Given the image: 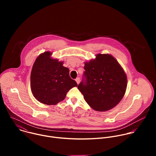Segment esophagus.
Segmentation results:
<instances>
[{
	"instance_id": "obj_1",
	"label": "esophagus",
	"mask_w": 156,
	"mask_h": 156,
	"mask_svg": "<svg viewBox=\"0 0 156 156\" xmlns=\"http://www.w3.org/2000/svg\"><path fill=\"white\" fill-rule=\"evenodd\" d=\"M75 81H76L77 84H79V83H80V78H76V80H75Z\"/></svg>"
}]
</instances>
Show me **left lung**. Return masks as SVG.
<instances>
[{"label": "left lung", "mask_w": 156, "mask_h": 156, "mask_svg": "<svg viewBox=\"0 0 156 156\" xmlns=\"http://www.w3.org/2000/svg\"><path fill=\"white\" fill-rule=\"evenodd\" d=\"M84 76L78 89L86 102L96 111L104 112L116 106L126 91V73L117 60L109 54H97L85 62Z\"/></svg>", "instance_id": "obj_1"}]
</instances>
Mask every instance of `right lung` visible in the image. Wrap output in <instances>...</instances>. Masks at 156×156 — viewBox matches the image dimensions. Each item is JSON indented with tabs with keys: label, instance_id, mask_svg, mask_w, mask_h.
I'll return each mask as SVG.
<instances>
[{
	"label": "right lung",
	"instance_id": "obj_1",
	"mask_svg": "<svg viewBox=\"0 0 156 156\" xmlns=\"http://www.w3.org/2000/svg\"><path fill=\"white\" fill-rule=\"evenodd\" d=\"M52 53L40 54L34 62L31 73V88L34 97L40 102L55 105L63 101L76 82L70 77L69 69L63 62L51 58Z\"/></svg>",
	"mask_w": 156,
	"mask_h": 156
}]
</instances>
